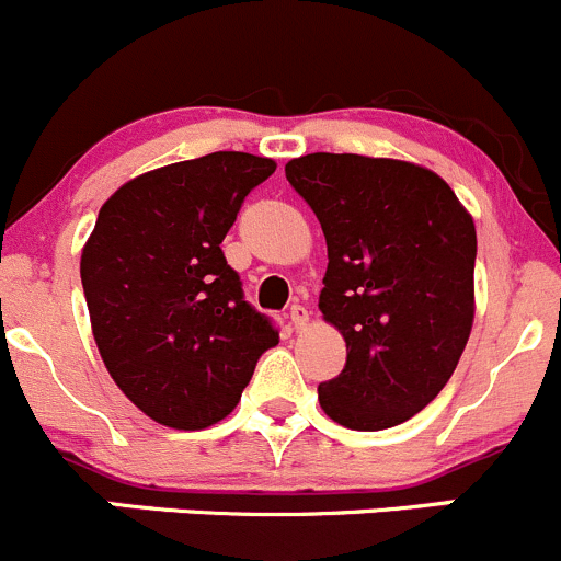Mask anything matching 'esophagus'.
<instances>
[{
  "label": "esophagus",
  "instance_id": "esophagus-1",
  "mask_svg": "<svg viewBox=\"0 0 561 561\" xmlns=\"http://www.w3.org/2000/svg\"><path fill=\"white\" fill-rule=\"evenodd\" d=\"M308 319H310V313L305 305H291V310H288V321L294 324V330H302V327L308 324Z\"/></svg>",
  "mask_w": 561,
  "mask_h": 561
}]
</instances>
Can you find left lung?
Wrapping results in <instances>:
<instances>
[{"label": "left lung", "mask_w": 561, "mask_h": 561, "mask_svg": "<svg viewBox=\"0 0 561 561\" xmlns=\"http://www.w3.org/2000/svg\"><path fill=\"white\" fill-rule=\"evenodd\" d=\"M327 240L319 308L346 341L319 385L327 417L381 431L423 412L450 381L474 319V220L434 171L313 152L286 163Z\"/></svg>", "instance_id": "8db88e82"}]
</instances>
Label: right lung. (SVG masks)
I'll return each instance as SVG.
<instances>
[{
	"label": "right lung",
	"mask_w": 561,
	"mask_h": 561,
	"mask_svg": "<svg viewBox=\"0 0 561 561\" xmlns=\"http://www.w3.org/2000/svg\"><path fill=\"white\" fill-rule=\"evenodd\" d=\"M275 160L213 152L125 182L81 253L94 343L154 423L198 431L240 403L278 327L242 291L224 237Z\"/></svg>",
	"instance_id": "add662e5"
}]
</instances>
